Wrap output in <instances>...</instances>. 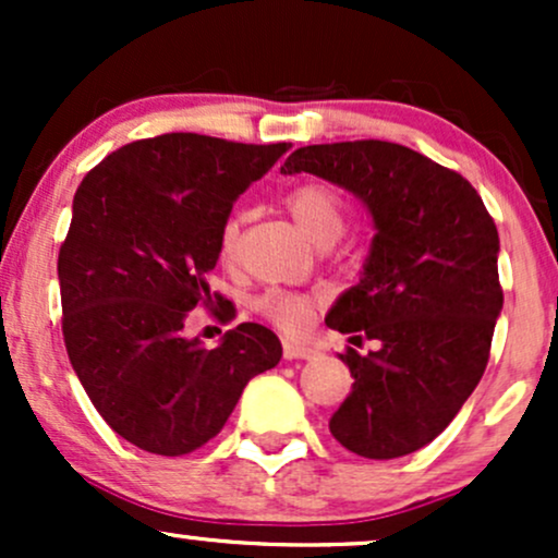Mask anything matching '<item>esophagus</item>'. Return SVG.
I'll use <instances>...</instances> for the list:
<instances>
[{"mask_svg": "<svg viewBox=\"0 0 558 558\" xmlns=\"http://www.w3.org/2000/svg\"><path fill=\"white\" fill-rule=\"evenodd\" d=\"M317 351L312 345L299 341H283V356L286 360H312Z\"/></svg>", "mask_w": 558, "mask_h": 558, "instance_id": "34e87169", "label": "esophagus"}]
</instances>
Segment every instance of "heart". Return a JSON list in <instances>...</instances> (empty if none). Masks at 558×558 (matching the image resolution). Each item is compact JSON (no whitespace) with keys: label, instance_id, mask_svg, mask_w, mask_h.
Returning a JSON list of instances; mask_svg holds the SVG:
<instances>
[{"label":"heart","instance_id":"b5f03b06","mask_svg":"<svg viewBox=\"0 0 558 558\" xmlns=\"http://www.w3.org/2000/svg\"><path fill=\"white\" fill-rule=\"evenodd\" d=\"M286 204L299 228L315 243L336 241L341 235L345 226V198L336 185L323 181L301 183L286 196ZM217 246H220V257L226 262L235 257V252H239V220L235 217H228L222 222ZM315 306L317 301L310 293L280 291V288H270L257 299V310L262 315L286 332H301L310 328Z\"/></svg>","mask_w":558,"mask_h":558}]
</instances>
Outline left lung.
<instances>
[{
    "label": "left lung",
    "instance_id": "1",
    "mask_svg": "<svg viewBox=\"0 0 558 558\" xmlns=\"http://www.w3.org/2000/svg\"><path fill=\"white\" fill-rule=\"evenodd\" d=\"M351 191L375 222L360 283L328 328L377 341L345 349L351 393L330 433L364 459H396L438 438L485 373L504 291L498 230L466 178L390 141L301 146L280 168Z\"/></svg>",
    "mask_w": 558,
    "mask_h": 558
}]
</instances>
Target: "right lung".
Segmentation results:
<instances>
[{"label": "right lung", "instance_id": "obj_1", "mask_svg": "<svg viewBox=\"0 0 558 558\" xmlns=\"http://www.w3.org/2000/svg\"><path fill=\"white\" fill-rule=\"evenodd\" d=\"M288 144L165 133L120 146L83 178L60 248L62 336L83 390L114 433L159 457H183L222 430L254 375L283 356L265 325L241 323L207 349L185 338L209 293L222 222Z\"/></svg>", "mask_w": 558, "mask_h": 558}]
</instances>
